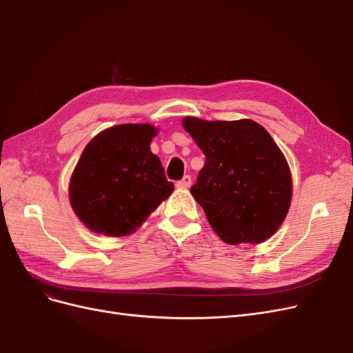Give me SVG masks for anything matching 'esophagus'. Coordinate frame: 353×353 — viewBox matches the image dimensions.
<instances>
[{"label":"esophagus","instance_id":"esophagus-1","mask_svg":"<svg viewBox=\"0 0 353 353\" xmlns=\"http://www.w3.org/2000/svg\"><path fill=\"white\" fill-rule=\"evenodd\" d=\"M176 187H178V188H190V187H191V176H190V175H185L183 179L178 181Z\"/></svg>","mask_w":353,"mask_h":353}]
</instances>
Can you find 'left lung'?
<instances>
[{"label": "left lung", "instance_id": "8db88e82", "mask_svg": "<svg viewBox=\"0 0 353 353\" xmlns=\"http://www.w3.org/2000/svg\"><path fill=\"white\" fill-rule=\"evenodd\" d=\"M184 130L206 157L191 194L228 244L262 243L280 228L292 201V174L263 126L250 119L185 117Z\"/></svg>", "mask_w": 353, "mask_h": 353}]
</instances>
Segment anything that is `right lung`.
<instances>
[{
	"label": "right lung",
	"mask_w": 353,
	"mask_h": 353,
	"mask_svg": "<svg viewBox=\"0 0 353 353\" xmlns=\"http://www.w3.org/2000/svg\"><path fill=\"white\" fill-rule=\"evenodd\" d=\"M156 134L148 123L116 125L83 148L70 178L69 199L94 232L112 237L134 232L174 191L150 150Z\"/></svg>",
	"instance_id": "obj_1"
}]
</instances>
